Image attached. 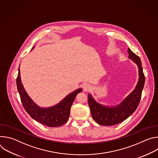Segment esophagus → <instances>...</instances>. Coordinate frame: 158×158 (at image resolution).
Segmentation results:
<instances>
[{"mask_svg":"<svg viewBox=\"0 0 158 158\" xmlns=\"http://www.w3.org/2000/svg\"><path fill=\"white\" fill-rule=\"evenodd\" d=\"M82 88H83V90L85 92H87V91H89V90H91V85L89 84H87V83H85L82 85Z\"/></svg>","mask_w":158,"mask_h":158,"instance_id":"34e87169","label":"esophagus"}]
</instances>
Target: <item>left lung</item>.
Instances as JSON below:
<instances>
[{"mask_svg": "<svg viewBox=\"0 0 158 158\" xmlns=\"http://www.w3.org/2000/svg\"><path fill=\"white\" fill-rule=\"evenodd\" d=\"M127 52L129 58L136 64L139 69V80L133 91L119 104L110 107L99 104L91 94H88V102L92 117L99 125L113 126L123 122L136 110L139 104L145 82L142 63L140 58L129 48Z\"/></svg>", "mask_w": 158, "mask_h": 158, "instance_id": "1", "label": "left lung"}]
</instances>
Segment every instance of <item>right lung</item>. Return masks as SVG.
Returning <instances> with one entry per match:
<instances>
[{
    "mask_svg": "<svg viewBox=\"0 0 158 158\" xmlns=\"http://www.w3.org/2000/svg\"><path fill=\"white\" fill-rule=\"evenodd\" d=\"M34 48V47L32 48V50ZM20 74L19 68V73L16 80L17 90L22 105L31 117L38 123L49 127H57L67 123L69 118L71 106L77 94L82 91V88L76 89L53 106L42 107L35 103L27 93L21 82Z\"/></svg>",
    "mask_w": 158,
    "mask_h": 158,
    "instance_id": "add662e5",
    "label": "right lung"
}]
</instances>
